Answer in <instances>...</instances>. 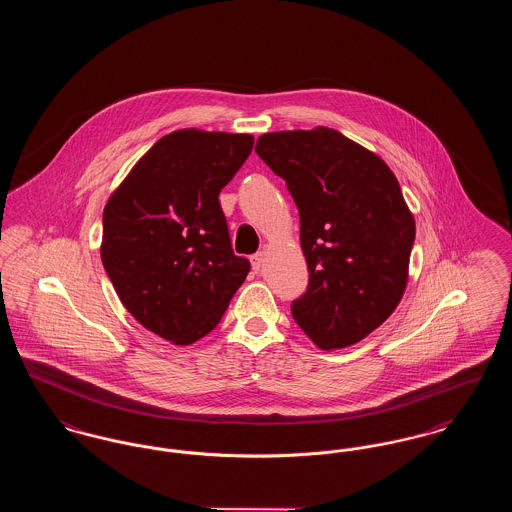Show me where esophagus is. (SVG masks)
Returning <instances> with one entry per match:
<instances>
[{
    "label": "esophagus",
    "instance_id": "esophagus-1",
    "mask_svg": "<svg viewBox=\"0 0 512 512\" xmlns=\"http://www.w3.org/2000/svg\"><path fill=\"white\" fill-rule=\"evenodd\" d=\"M251 267L255 272H259L261 267H263V253H255V255H251Z\"/></svg>",
    "mask_w": 512,
    "mask_h": 512
}]
</instances>
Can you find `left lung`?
Segmentation results:
<instances>
[{
	"label": "left lung",
	"instance_id": "1",
	"mask_svg": "<svg viewBox=\"0 0 512 512\" xmlns=\"http://www.w3.org/2000/svg\"><path fill=\"white\" fill-rule=\"evenodd\" d=\"M255 151L299 209L309 288L293 301V320L326 351L365 340L409 280L416 226L395 174L328 126L268 132Z\"/></svg>",
	"mask_w": 512,
	"mask_h": 512
}]
</instances>
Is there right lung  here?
I'll return each mask as SVG.
<instances>
[{"instance_id":"1","label":"right lung","mask_w":512,"mask_h":512,"mask_svg":"<svg viewBox=\"0 0 512 512\" xmlns=\"http://www.w3.org/2000/svg\"><path fill=\"white\" fill-rule=\"evenodd\" d=\"M253 149L251 134L182 128L146 151L103 209L101 263L126 311L174 345L207 336L244 284L220 190Z\"/></svg>"}]
</instances>
